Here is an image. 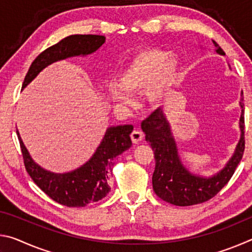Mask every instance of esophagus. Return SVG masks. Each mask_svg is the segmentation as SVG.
Segmentation results:
<instances>
[{
  "label": "esophagus",
  "mask_w": 252,
  "mask_h": 252,
  "mask_svg": "<svg viewBox=\"0 0 252 252\" xmlns=\"http://www.w3.org/2000/svg\"><path fill=\"white\" fill-rule=\"evenodd\" d=\"M143 136H144V134L141 131L134 130V131H132V133H131V140L133 143H139L143 139Z\"/></svg>",
  "instance_id": "obj_1"
}]
</instances>
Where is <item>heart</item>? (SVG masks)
<instances>
[{"mask_svg":"<svg viewBox=\"0 0 252 252\" xmlns=\"http://www.w3.org/2000/svg\"><path fill=\"white\" fill-rule=\"evenodd\" d=\"M180 63L163 50L143 51L129 62L119 76L118 83L108 85V94L117 103H131L130 92L144 90L147 101L159 105L168 99L176 82Z\"/></svg>","mask_w":252,"mask_h":252,"instance_id":"1","label":"heart"}]
</instances>
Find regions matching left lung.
Here are the masks:
<instances>
[{
    "instance_id": "1",
    "label": "left lung",
    "mask_w": 252,
    "mask_h": 252,
    "mask_svg": "<svg viewBox=\"0 0 252 252\" xmlns=\"http://www.w3.org/2000/svg\"><path fill=\"white\" fill-rule=\"evenodd\" d=\"M213 44L217 53L224 55L223 50L217 42L213 41ZM241 94L244 93L241 92ZM240 101H244V97ZM240 106L242 110L239 126L241 136L236 151L225 167L210 178L194 176L182 164L170 125L162 109H157L142 121L141 127L146 133V140L155 151L156 168L152 176V186L158 197L174 206H192L208 201L227 185L245 151V106L242 102Z\"/></svg>"
}]
</instances>
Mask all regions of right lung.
I'll list each match as a JSON object with an SVG mask.
<instances>
[{"label": "right lung", "mask_w": 252, "mask_h": 252, "mask_svg": "<svg viewBox=\"0 0 252 252\" xmlns=\"http://www.w3.org/2000/svg\"><path fill=\"white\" fill-rule=\"evenodd\" d=\"M105 42L103 35L75 34L66 36L59 43L50 46L37 55L25 75L22 88H25L44 69L53 62L78 55H88L100 48ZM133 126H110L104 138L92 158L82 167L67 173L46 171L32 160L18 134L24 165L35 185L49 197L62 206L85 207L103 199L111 190L109 180L112 173L113 161L119 155L132 146L130 134Z\"/></svg>", "instance_id": "obj_1"}]
</instances>
